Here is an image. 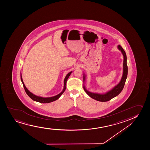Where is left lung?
I'll use <instances>...</instances> for the list:
<instances>
[{"label": "left lung", "instance_id": "1", "mask_svg": "<svg viewBox=\"0 0 150 150\" xmlns=\"http://www.w3.org/2000/svg\"><path fill=\"white\" fill-rule=\"evenodd\" d=\"M118 48L121 51L122 54L124 56V62H123V74L120 82L117 86H115L113 89L111 90L105 94H99L97 93H93L88 91L84 86V89L85 92L91 98L96 100L97 101L100 102H107L114 98L115 97L118 96L121 91L123 90L125 84L126 82L127 75H128V66L127 64V56L126 52L121 45H118ZM85 76H83L84 81L85 80Z\"/></svg>", "mask_w": 150, "mask_h": 150}]
</instances>
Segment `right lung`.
<instances>
[{
    "mask_svg": "<svg viewBox=\"0 0 150 150\" xmlns=\"http://www.w3.org/2000/svg\"><path fill=\"white\" fill-rule=\"evenodd\" d=\"M71 73H72V72H70L69 73L66 75L65 78V79H64V89L63 90V91H62L60 94L54 96V97H49V98H43V97H38V96H36L35 95L33 94L32 93H31L30 91H29L27 89L25 86V85L24 84L23 80H22V77H21V74L20 75V77H21V80L22 81V84H23V85L24 90H25V91L27 95H28L31 99H32L33 101H36V102H39V103H50V102H52L53 101H55L56 100H57L60 97L61 95L63 93H64V91L65 90L66 88V82H67V79H68V78H69V76L70 75V74H71Z\"/></svg>",
    "mask_w": 150,
    "mask_h": 150,
    "instance_id": "obj_1",
    "label": "right lung"
}]
</instances>
